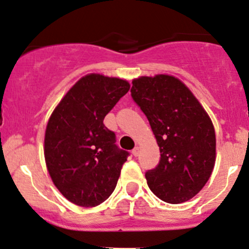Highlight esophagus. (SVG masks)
<instances>
[{
  "label": "esophagus",
  "mask_w": 249,
  "mask_h": 249,
  "mask_svg": "<svg viewBox=\"0 0 249 249\" xmlns=\"http://www.w3.org/2000/svg\"><path fill=\"white\" fill-rule=\"evenodd\" d=\"M139 153H140V148L139 147H134V149L132 150V154H133V156H135V157L139 155Z\"/></svg>",
  "instance_id": "34e87169"
}]
</instances>
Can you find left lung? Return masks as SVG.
<instances>
[{"instance_id":"8db88e82","label":"left lung","mask_w":249,"mask_h":249,"mask_svg":"<svg viewBox=\"0 0 249 249\" xmlns=\"http://www.w3.org/2000/svg\"><path fill=\"white\" fill-rule=\"evenodd\" d=\"M131 96L146 115L161 153L156 168L146 172L148 186L164 202L188 201L202 190L215 165L216 137L208 114L172 75L134 79Z\"/></svg>"}]
</instances>
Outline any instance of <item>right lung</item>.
<instances>
[{
	"label": "right lung",
	"instance_id": "1",
	"mask_svg": "<svg viewBox=\"0 0 249 249\" xmlns=\"http://www.w3.org/2000/svg\"><path fill=\"white\" fill-rule=\"evenodd\" d=\"M128 89L126 80L87 74L50 116L45 135L47 169L58 191L77 206H99L117 185L130 153L116 144L115 132L103 119Z\"/></svg>",
	"mask_w": 249,
	"mask_h": 249
}]
</instances>
